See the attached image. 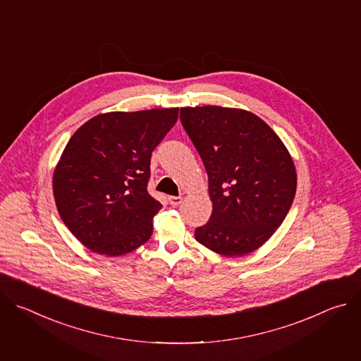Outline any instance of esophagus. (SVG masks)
Returning a JSON list of instances; mask_svg holds the SVG:
<instances>
[{
	"label": "esophagus",
	"instance_id": "1",
	"mask_svg": "<svg viewBox=\"0 0 361 361\" xmlns=\"http://www.w3.org/2000/svg\"><path fill=\"white\" fill-rule=\"evenodd\" d=\"M169 201H170V204L171 205H180L181 204V201H183V197H174V195H171V197H169Z\"/></svg>",
	"mask_w": 361,
	"mask_h": 361
}]
</instances>
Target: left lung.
Instances as JSON below:
<instances>
[{
	"instance_id": "obj_1",
	"label": "left lung",
	"mask_w": 361,
	"mask_h": 361,
	"mask_svg": "<svg viewBox=\"0 0 361 361\" xmlns=\"http://www.w3.org/2000/svg\"><path fill=\"white\" fill-rule=\"evenodd\" d=\"M180 118L207 171L213 201L212 217L195 230V240L226 257L260 248L295 195L287 147L267 123L241 109L183 107Z\"/></svg>"
}]
</instances>
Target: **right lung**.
Here are the masks:
<instances>
[{
    "mask_svg": "<svg viewBox=\"0 0 361 361\" xmlns=\"http://www.w3.org/2000/svg\"><path fill=\"white\" fill-rule=\"evenodd\" d=\"M178 109L111 111L84 123L67 142L53 176L59 214L92 252L127 254L152 234L161 204L147 191L151 152Z\"/></svg>",
    "mask_w": 361,
    "mask_h": 361,
    "instance_id": "obj_1",
    "label": "right lung"
}]
</instances>
